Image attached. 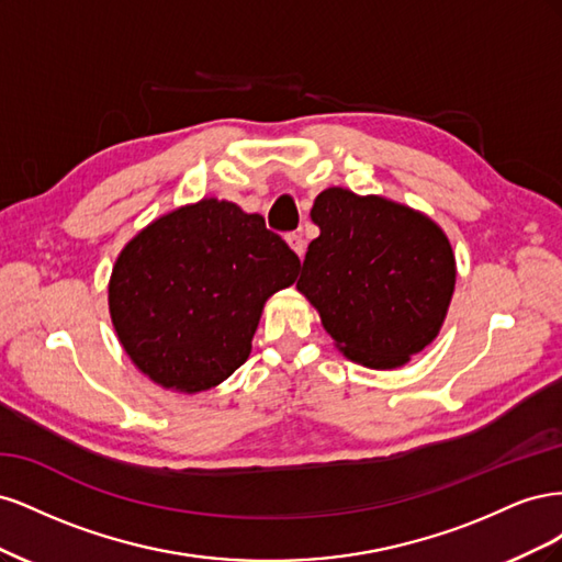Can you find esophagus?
<instances>
[{"label": "esophagus", "mask_w": 562, "mask_h": 562, "mask_svg": "<svg viewBox=\"0 0 562 562\" xmlns=\"http://www.w3.org/2000/svg\"><path fill=\"white\" fill-rule=\"evenodd\" d=\"M285 241H288V246H291V248H293V250L300 255V258H302V255H304V248H307V246H304L302 234H297V232H291V234L285 236Z\"/></svg>", "instance_id": "obj_1"}]
</instances>
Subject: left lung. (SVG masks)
<instances>
[{
  "mask_svg": "<svg viewBox=\"0 0 562 562\" xmlns=\"http://www.w3.org/2000/svg\"><path fill=\"white\" fill-rule=\"evenodd\" d=\"M297 279L337 347L368 368H396L438 335L454 288L448 236L427 215L330 187Z\"/></svg>",
  "mask_w": 562,
  "mask_h": 562,
  "instance_id": "obj_1",
  "label": "left lung"
}]
</instances>
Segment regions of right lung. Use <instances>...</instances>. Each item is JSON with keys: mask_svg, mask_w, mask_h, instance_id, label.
<instances>
[{"mask_svg": "<svg viewBox=\"0 0 562 562\" xmlns=\"http://www.w3.org/2000/svg\"><path fill=\"white\" fill-rule=\"evenodd\" d=\"M300 258L265 217L203 199L143 229L116 258L110 314L149 380L194 394L244 366L265 300Z\"/></svg>", "mask_w": 562, "mask_h": 562, "instance_id": "obj_1", "label": "right lung"}]
</instances>
